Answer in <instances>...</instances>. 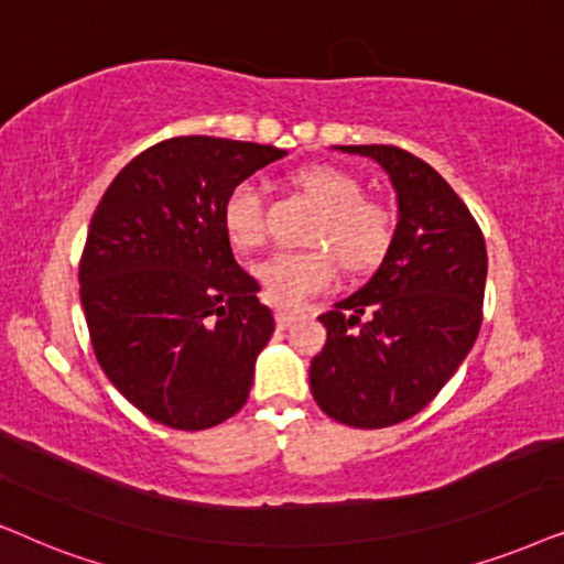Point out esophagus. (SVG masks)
Wrapping results in <instances>:
<instances>
[{
	"label": "esophagus",
	"mask_w": 564,
	"mask_h": 564,
	"mask_svg": "<svg viewBox=\"0 0 564 564\" xmlns=\"http://www.w3.org/2000/svg\"><path fill=\"white\" fill-rule=\"evenodd\" d=\"M294 319H296V314L291 312V310H275V325H278V329H286V327H291L294 325Z\"/></svg>",
	"instance_id": "esophagus-1"
}]
</instances>
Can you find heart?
Returning <instances> with one entry per match:
<instances>
[{"label": "heart", "instance_id": "1", "mask_svg": "<svg viewBox=\"0 0 564 564\" xmlns=\"http://www.w3.org/2000/svg\"><path fill=\"white\" fill-rule=\"evenodd\" d=\"M294 183L322 208L304 252H278L254 268L260 286L281 306H299L335 283L337 260L350 273L379 268L397 237V214L387 200L364 195L356 175L335 164H306ZM224 235L235 250L252 252L265 245V198L258 183L242 180L221 204Z\"/></svg>", "mask_w": 564, "mask_h": 564}]
</instances>
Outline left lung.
Here are the masks:
<instances>
[{
	"instance_id": "1",
	"label": "left lung",
	"mask_w": 564,
	"mask_h": 564,
	"mask_svg": "<svg viewBox=\"0 0 564 564\" xmlns=\"http://www.w3.org/2000/svg\"><path fill=\"white\" fill-rule=\"evenodd\" d=\"M389 172L400 221L377 275L322 314L327 343L310 384L322 412L352 427L417 415L454 377L482 327L485 237L431 164L400 147H340Z\"/></svg>"
}]
</instances>
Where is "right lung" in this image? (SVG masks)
Listing matches in <instances>:
<instances>
[{
    "mask_svg": "<svg viewBox=\"0 0 564 564\" xmlns=\"http://www.w3.org/2000/svg\"><path fill=\"white\" fill-rule=\"evenodd\" d=\"M283 149L175 137L126 164L97 204L79 260L89 343L112 387L156 423L206 431L242 410L273 335L239 268L221 204Z\"/></svg>",
    "mask_w": 564,
    "mask_h": 564,
    "instance_id": "right-lung-1",
    "label": "right lung"
}]
</instances>
